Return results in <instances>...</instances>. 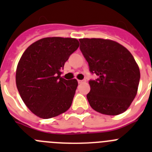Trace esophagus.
Returning <instances> with one entry per match:
<instances>
[{
  "label": "esophagus",
  "instance_id": "34e87169",
  "mask_svg": "<svg viewBox=\"0 0 152 152\" xmlns=\"http://www.w3.org/2000/svg\"><path fill=\"white\" fill-rule=\"evenodd\" d=\"M85 81H86L85 80H77L78 84H82V83H84Z\"/></svg>",
  "mask_w": 152,
  "mask_h": 152
}]
</instances>
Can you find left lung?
Here are the masks:
<instances>
[{"mask_svg": "<svg viewBox=\"0 0 152 152\" xmlns=\"http://www.w3.org/2000/svg\"><path fill=\"white\" fill-rule=\"evenodd\" d=\"M80 49L88 62L91 73L87 95L96 112L116 116L129 108L135 97L140 71L128 49L115 41L103 39H80Z\"/></svg>", "mask_w": 152, "mask_h": 152, "instance_id": "8db88e82", "label": "left lung"}]
</instances>
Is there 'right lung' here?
I'll return each mask as SVG.
<instances>
[{"instance_id": "1", "label": "right lung", "mask_w": 152, "mask_h": 152, "mask_svg": "<svg viewBox=\"0 0 152 152\" xmlns=\"http://www.w3.org/2000/svg\"><path fill=\"white\" fill-rule=\"evenodd\" d=\"M78 47L76 39L47 37L29 45L21 56L16 72L17 90L39 117H55L72 106L78 84L61 75L65 61Z\"/></svg>"}]
</instances>
